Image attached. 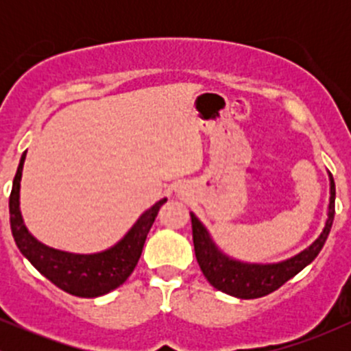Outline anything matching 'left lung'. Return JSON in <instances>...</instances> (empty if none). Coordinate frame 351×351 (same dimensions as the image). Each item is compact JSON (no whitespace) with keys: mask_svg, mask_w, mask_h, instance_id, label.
<instances>
[{"mask_svg":"<svg viewBox=\"0 0 351 351\" xmlns=\"http://www.w3.org/2000/svg\"><path fill=\"white\" fill-rule=\"evenodd\" d=\"M328 215L320 236L307 249L295 254L291 259L280 261V263L249 264L232 259L217 247L213 237L209 236L208 229L204 228V224L198 217L189 213L196 261H198L201 271H203L209 284L217 291L237 297V299H259V297L277 291L280 285H284L293 276H297L302 269L307 267L324 247L330 234V229H332L333 216H335V181H333L332 173H328Z\"/></svg>","mask_w":351,"mask_h":351,"instance_id":"obj_1","label":"left lung"}]
</instances>
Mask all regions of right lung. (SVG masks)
<instances>
[{
  "label": "right lung",
  "instance_id": "obj_1",
  "mask_svg": "<svg viewBox=\"0 0 351 351\" xmlns=\"http://www.w3.org/2000/svg\"><path fill=\"white\" fill-rule=\"evenodd\" d=\"M26 152L23 153L18 171L13 180V189L10 195V223L16 245L31 264L52 284L64 292L77 297L106 295L120 287L134 272L140 256H142L145 239L150 231L153 221L160 208L167 203V198L156 201L148 208L136 223L128 229L119 243L95 254H72L39 243L27 231L19 209V188H21L23 165Z\"/></svg>",
  "mask_w": 351,
  "mask_h": 351
}]
</instances>
